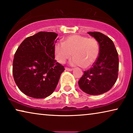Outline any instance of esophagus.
I'll return each instance as SVG.
<instances>
[{
	"instance_id": "obj_1",
	"label": "esophagus",
	"mask_w": 133,
	"mask_h": 133,
	"mask_svg": "<svg viewBox=\"0 0 133 133\" xmlns=\"http://www.w3.org/2000/svg\"><path fill=\"white\" fill-rule=\"evenodd\" d=\"M65 70H66V71H72L73 70V69L72 68H65Z\"/></svg>"
}]
</instances>
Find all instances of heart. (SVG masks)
Returning a JSON list of instances; mask_svg holds the SVG:
<instances>
[{
    "mask_svg": "<svg viewBox=\"0 0 133 133\" xmlns=\"http://www.w3.org/2000/svg\"><path fill=\"white\" fill-rule=\"evenodd\" d=\"M54 54L56 59L61 63H64L73 55L74 57L71 61V64L87 68L92 66L98 58L99 45L93 37L74 34L65 38L63 43H56Z\"/></svg>",
    "mask_w": 133,
    "mask_h": 133,
    "instance_id": "1",
    "label": "heart"
}]
</instances>
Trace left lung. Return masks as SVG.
<instances>
[{"mask_svg":"<svg viewBox=\"0 0 133 133\" xmlns=\"http://www.w3.org/2000/svg\"><path fill=\"white\" fill-rule=\"evenodd\" d=\"M99 44V54L92 67L85 71L78 82L80 88L90 95H99L110 90L118 77L119 57L113 42L99 32H88Z\"/></svg>","mask_w":133,"mask_h":133,"instance_id":"obj_1","label":"left lung"}]
</instances>
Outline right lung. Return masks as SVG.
Masks as SVG:
<instances>
[{"label":"right lung","instance_id":"1","mask_svg":"<svg viewBox=\"0 0 133 133\" xmlns=\"http://www.w3.org/2000/svg\"><path fill=\"white\" fill-rule=\"evenodd\" d=\"M58 34L39 32L18 47L12 63L14 81L23 93L36 99L50 96L57 87L64 66L54 59Z\"/></svg>","mask_w":133,"mask_h":133}]
</instances>
